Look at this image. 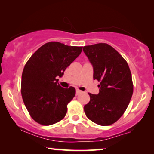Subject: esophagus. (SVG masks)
<instances>
[{"label": "esophagus", "mask_w": 154, "mask_h": 154, "mask_svg": "<svg viewBox=\"0 0 154 154\" xmlns=\"http://www.w3.org/2000/svg\"><path fill=\"white\" fill-rule=\"evenodd\" d=\"M82 92L81 90H79V89H76V95H79V94H81V93H82Z\"/></svg>", "instance_id": "obj_1"}]
</instances>
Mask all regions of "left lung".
Listing matches in <instances>:
<instances>
[{"mask_svg":"<svg viewBox=\"0 0 154 154\" xmlns=\"http://www.w3.org/2000/svg\"><path fill=\"white\" fill-rule=\"evenodd\" d=\"M83 51L93 67V79L100 81L97 94L88 93L86 116L100 125L116 122L127 109L133 92L132 75L126 61L106 43L84 46Z\"/></svg>","mask_w":154,"mask_h":154,"instance_id":"obj_1","label":"left lung"}]
</instances>
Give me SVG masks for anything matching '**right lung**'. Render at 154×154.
Wrapping results in <instances>:
<instances>
[{"label":"right lung","instance_id":"add662e5","mask_svg":"<svg viewBox=\"0 0 154 154\" xmlns=\"http://www.w3.org/2000/svg\"><path fill=\"white\" fill-rule=\"evenodd\" d=\"M82 48L49 42L38 49L26 62L21 92L25 106L37 123L50 125L64 118L75 89L61 87L57 79L63 76L66 67L81 53Z\"/></svg>","mask_w":154,"mask_h":154}]
</instances>
